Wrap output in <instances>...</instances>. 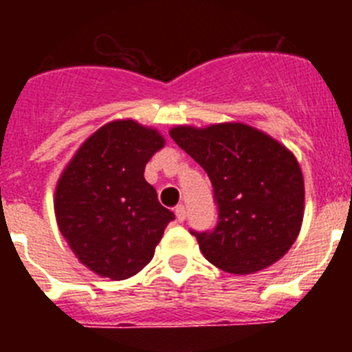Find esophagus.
Segmentation results:
<instances>
[{"label":"esophagus","instance_id":"obj_1","mask_svg":"<svg viewBox=\"0 0 352 352\" xmlns=\"http://www.w3.org/2000/svg\"><path fill=\"white\" fill-rule=\"evenodd\" d=\"M174 213H176V219H178V222H183V220L186 219V210H185V206H183V204L176 206Z\"/></svg>","mask_w":352,"mask_h":352}]
</instances>
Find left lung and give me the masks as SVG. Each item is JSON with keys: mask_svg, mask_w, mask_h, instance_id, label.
I'll use <instances>...</instances> for the list:
<instances>
[{"mask_svg": "<svg viewBox=\"0 0 352 352\" xmlns=\"http://www.w3.org/2000/svg\"><path fill=\"white\" fill-rule=\"evenodd\" d=\"M169 135L206 170L219 204L214 231H192L203 256L232 275L282 259L305 213L303 173L291 149L239 121L178 125Z\"/></svg>", "mask_w": 352, "mask_h": 352, "instance_id": "1", "label": "left lung"}]
</instances>
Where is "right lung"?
<instances>
[{
    "instance_id": "1",
    "label": "right lung",
    "mask_w": 352,
    "mask_h": 352,
    "mask_svg": "<svg viewBox=\"0 0 352 352\" xmlns=\"http://www.w3.org/2000/svg\"><path fill=\"white\" fill-rule=\"evenodd\" d=\"M166 139L153 126L114 120L79 146L56 183L54 213L77 259L111 280H125L153 259L174 213L144 179Z\"/></svg>"
}]
</instances>
